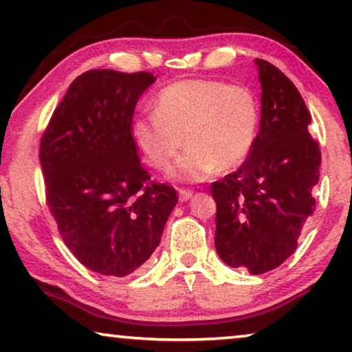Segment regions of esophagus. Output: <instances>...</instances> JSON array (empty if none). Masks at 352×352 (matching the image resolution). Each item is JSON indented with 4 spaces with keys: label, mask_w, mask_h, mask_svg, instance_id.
<instances>
[{
    "label": "esophagus",
    "mask_w": 352,
    "mask_h": 352,
    "mask_svg": "<svg viewBox=\"0 0 352 352\" xmlns=\"http://www.w3.org/2000/svg\"><path fill=\"white\" fill-rule=\"evenodd\" d=\"M192 196V191L188 190V188H178V197H180L182 202H185Z\"/></svg>",
    "instance_id": "esophagus-1"
}]
</instances>
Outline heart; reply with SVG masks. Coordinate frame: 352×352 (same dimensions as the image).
I'll list each match as a JSON object with an SVG mask.
<instances>
[{"mask_svg":"<svg viewBox=\"0 0 352 352\" xmlns=\"http://www.w3.org/2000/svg\"><path fill=\"white\" fill-rule=\"evenodd\" d=\"M260 124V105L245 86L215 79H183L162 87L155 111L132 122V140L143 160L164 170L183 145L172 177L204 180L214 172L232 170L247 160Z\"/></svg>","mask_w":352,"mask_h":352,"instance_id":"b5f03b06","label":"heart"}]
</instances>
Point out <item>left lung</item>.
I'll use <instances>...</instances> for the list:
<instances>
[{"label":"left lung","mask_w":352,"mask_h":352,"mask_svg":"<svg viewBox=\"0 0 352 352\" xmlns=\"http://www.w3.org/2000/svg\"><path fill=\"white\" fill-rule=\"evenodd\" d=\"M261 82L260 131L244 164L210 185L217 202L215 249L231 268L263 274L296 250L314 214L320 148L295 84L255 58Z\"/></svg>","instance_id":"obj_1"}]
</instances>
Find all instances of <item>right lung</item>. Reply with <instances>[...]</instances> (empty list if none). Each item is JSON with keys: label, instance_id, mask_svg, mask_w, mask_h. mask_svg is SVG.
<instances>
[{"label": "right lung", "instance_id": "right-lung-1", "mask_svg": "<svg viewBox=\"0 0 352 352\" xmlns=\"http://www.w3.org/2000/svg\"><path fill=\"white\" fill-rule=\"evenodd\" d=\"M148 72L89 70L70 84L39 143L46 204L86 268L122 277L150 258L178 197L151 180L131 129Z\"/></svg>", "mask_w": 352, "mask_h": 352}]
</instances>
